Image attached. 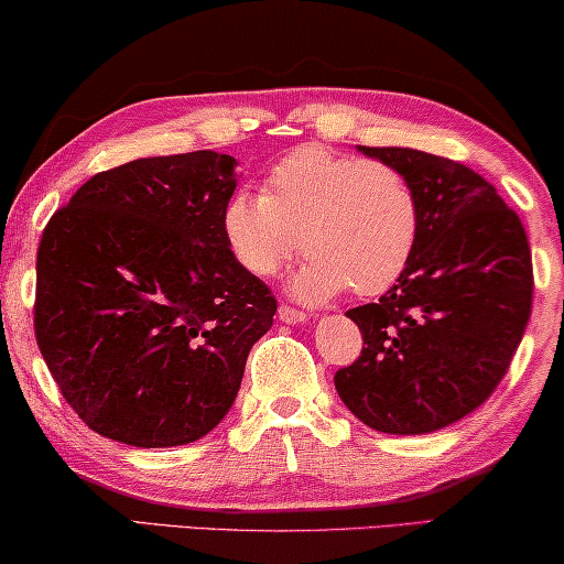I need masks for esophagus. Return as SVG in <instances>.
Returning a JSON list of instances; mask_svg holds the SVG:
<instances>
[{
    "instance_id": "obj_1",
    "label": "esophagus",
    "mask_w": 564,
    "mask_h": 564,
    "mask_svg": "<svg viewBox=\"0 0 564 564\" xmlns=\"http://www.w3.org/2000/svg\"><path fill=\"white\" fill-rule=\"evenodd\" d=\"M279 318L285 324H299V322H306L308 314H306V311L296 308V306H291V304H281L279 306Z\"/></svg>"
}]
</instances>
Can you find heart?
Segmentation results:
<instances>
[{
  "mask_svg": "<svg viewBox=\"0 0 564 564\" xmlns=\"http://www.w3.org/2000/svg\"><path fill=\"white\" fill-rule=\"evenodd\" d=\"M225 230L240 263L263 279L304 248L308 263L293 281L301 299L344 289L377 296L413 263L423 207L400 166L306 144L273 166L268 192H235Z\"/></svg>",
  "mask_w": 564,
  "mask_h": 564,
  "instance_id": "heart-1",
  "label": "heart"
}]
</instances>
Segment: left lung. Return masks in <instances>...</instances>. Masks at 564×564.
Segmentation results:
<instances>
[{"label":"left lung","instance_id":"left-lung-1","mask_svg":"<svg viewBox=\"0 0 564 564\" xmlns=\"http://www.w3.org/2000/svg\"><path fill=\"white\" fill-rule=\"evenodd\" d=\"M362 151L413 180L423 230L405 275L377 304L347 311L365 347L334 388L375 431L433 433L481 408L507 375L532 314V250L519 215L466 164Z\"/></svg>","mask_w":564,"mask_h":564}]
</instances>
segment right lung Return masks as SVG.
I'll return each instance as SVG.
<instances>
[{"mask_svg": "<svg viewBox=\"0 0 564 564\" xmlns=\"http://www.w3.org/2000/svg\"><path fill=\"white\" fill-rule=\"evenodd\" d=\"M235 166L205 149L137 159L90 176L42 230L37 347L67 405L104 438H202L271 329L275 296L225 230Z\"/></svg>", "mask_w": 564, "mask_h": 564, "instance_id": "add662e5", "label": "right lung"}]
</instances>
